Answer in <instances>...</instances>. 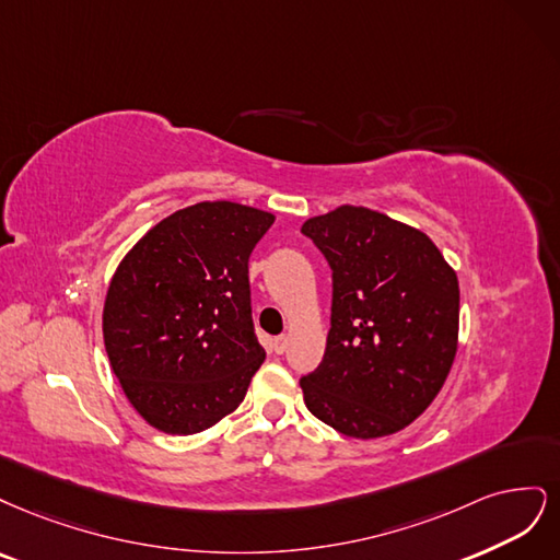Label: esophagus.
Here are the masks:
<instances>
[{
    "mask_svg": "<svg viewBox=\"0 0 560 560\" xmlns=\"http://www.w3.org/2000/svg\"><path fill=\"white\" fill-rule=\"evenodd\" d=\"M285 349H288V335L275 337V351H277V353H283Z\"/></svg>",
    "mask_w": 560,
    "mask_h": 560,
    "instance_id": "obj_1",
    "label": "esophagus"
}]
</instances>
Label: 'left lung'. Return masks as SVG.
I'll return each instance as SVG.
<instances>
[{"instance_id": "8db88e82", "label": "left lung", "mask_w": 560, "mask_h": 560, "mask_svg": "<svg viewBox=\"0 0 560 560\" xmlns=\"http://www.w3.org/2000/svg\"><path fill=\"white\" fill-rule=\"evenodd\" d=\"M332 269L326 353L300 378L304 405L341 435L372 440L435 400L456 355V272L423 232L365 207L302 225Z\"/></svg>"}]
</instances>
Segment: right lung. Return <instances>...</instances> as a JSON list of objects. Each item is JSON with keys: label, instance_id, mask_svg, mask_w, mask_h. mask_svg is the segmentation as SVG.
Listing matches in <instances>:
<instances>
[{"label": "right lung", "instance_id": "add662e5", "mask_svg": "<svg viewBox=\"0 0 560 560\" xmlns=\"http://www.w3.org/2000/svg\"><path fill=\"white\" fill-rule=\"evenodd\" d=\"M272 213L200 202L160 221L120 262L104 304V347L135 409L170 435L219 423L265 360L248 258Z\"/></svg>", "mask_w": 560, "mask_h": 560}]
</instances>
